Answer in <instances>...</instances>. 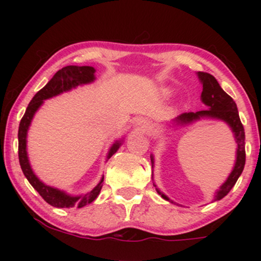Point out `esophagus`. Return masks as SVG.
<instances>
[{
	"mask_svg": "<svg viewBox=\"0 0 261 261\" xmlns=\"http://www.w3.org/2000/svg\"><path fill=\"white\" fill-rule=\"evenodd\" d=\"M136 125L139 126V128H141L142 131H147L149 128V124L146 120H143V119H140L139 121L136 122Z\"/></svg>",
	"mask_w": 261,
	"mask_h": 261,
	"instance_id": "esophagus-1",
	"label": "esophagus"
}]
</instances>
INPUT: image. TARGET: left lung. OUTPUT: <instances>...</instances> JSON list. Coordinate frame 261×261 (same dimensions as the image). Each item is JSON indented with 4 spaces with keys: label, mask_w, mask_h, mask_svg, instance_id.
<instances>
[{
    "label": "left lung",
    "mask_w": 261,
    "mask_h": 261,
    "mask_svg": "<svg viewBox=\"0 0 261 261\" xmlns=\"http://www.w3.org/2000/svg\"><path fill=\"white\" fill-rule=\"evenodd\" d=\"M197 76H199V79L202 83L201 100L205 106L208 107V109L200 110V112L196 113H182L180 115L176 116L174 120H173V122H174L175 125H187L191 124V122L196 120H200L201 118H210L224 121L230 127V130H232L237 143L236 163L232 172H230V174L228 175V178H227V180L224 181L220 187V189L216 191V195H215L214 200L217 201V200L223 199V197L229 193L230 189L234 187L237 180H238L239 175L243 172L245 164V134L243 125H242L241 119H239L237 104L234 103V100L221 88L217 80L215 79L212 74H210L207 72H197ZM151 163L152 168H153L154 158L152 154ZM153 185L155 187V184ZM155 190H157V193L160 194L164 200L174 203V201L170 200L167 195H164L160 189L155 188Z\"/></svg>",
    "instance_id": "1"
}]
</instances>
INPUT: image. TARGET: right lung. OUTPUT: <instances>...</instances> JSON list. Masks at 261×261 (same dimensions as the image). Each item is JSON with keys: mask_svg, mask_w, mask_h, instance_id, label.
Wrapping results in <instances>:
<instances>
[{"mask_svg": "<svg viewBox=\"0 0 261 261\" xmlns=\"http://www.w3.org/2000/svg\"><path fill=\"white\" fill-rule=\"evenodd\" d=\"M94 73L95 68L92 67V66H66V67H62L61 70H59L58 72L54 74L53 79L47 82V85L44 88H41L33 97L28 108H27L24 115H23L22 120H20L19 128H18V157H19V164L20 168L23 170V174L25 175V178L31 182L32 187L40 194V196L43 197L45 201L50 203L54 207H83V206L93 202L97 199V196L99 195L101 187H103L101 182L104 180V176L98 182L97 187L93 188V190L85 194V195L79 196H72L70 194L65 193V191L44 184L34 174L31 163H29L28 153H27V133H28V128L31 126L33 118H34V114L37 113V110L41 107L45 99H49V98L55 97L60 93L76 88L77 86L93 82L95 80ZM121 142L122 141H116L110 147L109 153L107 155L108 160L118 151Z\"/></svg>", "mask_w": 261, "mask_h": 261, "instance_id": "add662e5", "label": "right lung"}]
</instances>
